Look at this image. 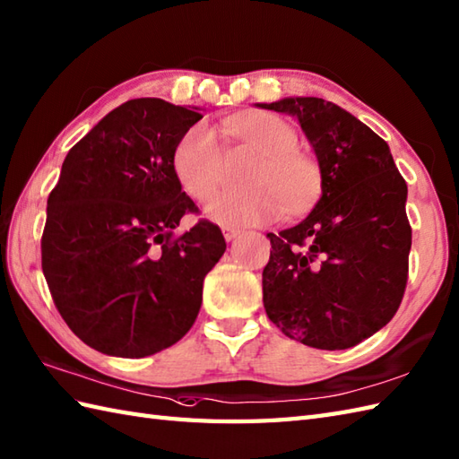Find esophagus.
I'll return each instance as SVG.
<instances>
[{
	"instance_id": "1",
	"label": "esophagus",
	"mask_w": 459,
	"mask_h": 459,
	"mask_svg": "<svg viewBox=\"0 0 459 459\" xmlns=\"http://www.w3.org/2000/svg\"><path fill=\"white\" fill-rule=\"evenodd\" d=\"M239 230L238 228H223V238H226V241H233L238 236H239Z\"/></svg>"
}]
</instances>
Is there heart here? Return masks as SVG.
I'll return each instance as SVG.
<instances>
[{"instance_id":"obj_1","label":"heart","mask_w":459,"mask_h":459,"mask_svg":"<svg viewBox=\"0 0 459 459\" xmlns=\"http://www.w3.org/2000/svg\"><path fill=\"white\" fill-rule=\"evenodd\" d=\"M228 128L263 155L247 177L249 188L216 193L204 204V216L221 226H253L281 214L306 210L321 188L319 165L299 153L298 134L286 120L256 113L231 118ZM173 169L195 198L208 196L223 177V155L216 132L206 125L188 128L177 142Z\"/></svg>"}]
</instances>
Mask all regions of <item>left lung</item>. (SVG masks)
Returning a JSON list of instances; mask_svg holds the SVG:
<instances>
[{
  "label": "left lung",
  "instance_id": "left-lung-1",
  "mask_svg": "<svg viewBox=\"0 0 459 459\" xmlns=\"http://www.w3.org/2000/svg\"><path fill=\"white\" fill-rule=\"evenodd\" d=\"M256 107L296 117L321 171V196L307 218L266 233L264 311L311 349H351L387 325L403 299L407 183L389 145L331 100L284 97Z\"/></svg>",
  "mask_w": 459,
  "mask_h": 459
}]
</instances>
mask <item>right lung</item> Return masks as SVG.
Instances as JSON below:
<instances>
[{
    "label": "right lung",
    "instance_id": "right-lung-1",
    "mask_svg": "<svg viewBox=\"0 0 459 459\" xmlns=\"http://www.w3.org/2000/svg\"><path fill=\"white\" fill-rule=\"evenodd\" d=\"M198 107L132 99L65 155L48 196L42 273L60 316L91 349L143 359L193 327L204 276L226 251L214 223L175 238L195 203L173 169Z\"/></svg>",
    "mask_w": 459,
    "mask_h": 459
}]
</instances>
